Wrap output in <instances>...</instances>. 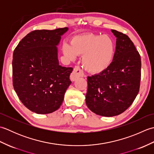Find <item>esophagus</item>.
Here are the masks:
<instances>
[{
	"instance_id": "esophagus-1",
	"label": "esophagus",
	"mask_w": 154,
	"mask_h": 154,
	"mask_svg": "<svg viewBox=\"0 0 154 154\" xmlns=\"http://www.w3.org/2000/svg\"><path fill=\"white\" fill-rule=\"evenodd\" d=\"M83 76H84V73L83 71L81 70L79 67H75L73 69V71L72 72V73L71 74L70 79L71 81H75L77 78H79L80 77H83Z\"/></svg>"
}]
</instances>
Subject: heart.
<instances>
[{
    "mask_svg": "<svg viewBox=\"0 0 154 154\" xmlns=\"http://www.w3.org/2000/svg\"><path fill=\"white\" fill-rule=\"evenodd\" d=\"M64 55L73 60L83 55L84 67L92 73H99L110 66L113 60L115 45L109 35L87 34L74 37L70 44L62 45Z\"/></svg>",
    "mask_w": 154,
    "mask_h": 154,
    "instance_id": "obj_1",
    "label": "heart"
}]
</instances>
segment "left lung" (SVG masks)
Masks as SVG:
<instances>
[{
	"label": "left lung",
	"instance_id": "1",
	"mask_svg": "<svg viewBox=\"0 0 154 154\" xmlns=\"http://www.w3.org/2000/svg\"><path fill=\"white\" fill-rule=\"evenodd\" d=\"M116 37L113 61L106 69L87 77L86 104L98 115L114 116L130 106L138 94L141 80V58L125 34L112 30Z\"/></svg>",
	"mask_w": 154,
	"mask_h": 154
}]
</instances>
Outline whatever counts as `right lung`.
<instances>
[{
    "instance_id": "1",
    "label": "right lung",
    "mask_w": 154,
    "mask_h": 154,
    "mask_svg": "<svg viewBox=\"0 0 154 154\" xmlns=\"http://www.w3.org/2000/svg\"><path fill=\"white\" fill-rule=\"evenodd\" d=\"M67 30H34L14 50L13 87L22 104L32 112L51 113L63 103L73 68L59 65L56 45Z\"/></svg>"
}]
</instances>
